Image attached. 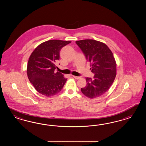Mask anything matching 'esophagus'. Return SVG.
I'll return each mask as SVG.
<instances>
[{
  "label": "esophagus",
  "mask_w": 146,
  "mask_h": 146,
  "mask_svg": "<svg viewBox=\"0 0 146 146\" xmlns=\"http://www.w3.org/2000/svg\"><path fill=\"white\" fill-rule=\"evenodd\" d=\"M72 76L75 79H79L80 78L79 76H74V75H72Z\"/></svg>",
  "instance_id": "34e87169"
}]
</instances>
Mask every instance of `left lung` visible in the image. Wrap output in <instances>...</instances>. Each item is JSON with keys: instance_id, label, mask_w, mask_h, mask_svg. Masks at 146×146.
Wrapping results in <instances>:
<instances>
[{"instance_id": "8db88e82", "label": "left lung", "mask_w": 146, "mask_h": 146, "mask_svg": "<svg viewBox=\"0 0 146 146\" xmlns=\"http://www.w3.org/2000/svg\"><path fill=\"white\" fill-rule=\"evenodd\" d=\"M75 43L90 62L93 79L87 78V85L81 92L87 97L95 98L106 93L116 76V63L113 53L106 44L94 40H80Z\"/></svg>"}]
</instances>
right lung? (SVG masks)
Listing matches in <instances>:
<instances>
[{"instance_id": "obj_1", "label": "right lung", "mask_w": 146, "mask_h": 146, "mask_svg": "<svg viewBox=\"0 0 146 146\" xmlns=\"http://www.w3.org/2000/svg\"><path fill=\"white\" fill-rule=\"evenodd\" d=\"M71 41L49 40L39 45L28 62L27 75L36 90L45 96H52L62 90L67 79L55 72V62L59 60L62 47Z\"/></svg>"}]
</instances>
